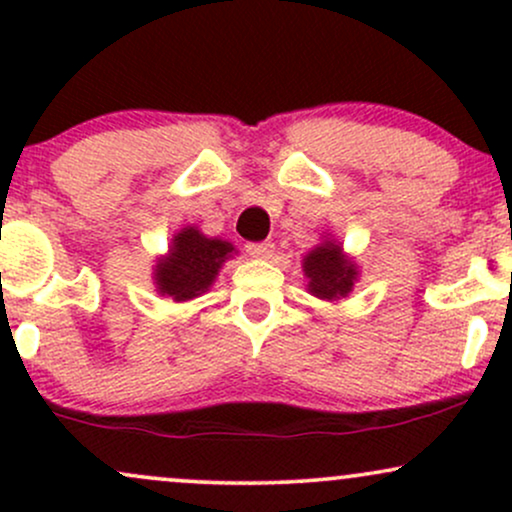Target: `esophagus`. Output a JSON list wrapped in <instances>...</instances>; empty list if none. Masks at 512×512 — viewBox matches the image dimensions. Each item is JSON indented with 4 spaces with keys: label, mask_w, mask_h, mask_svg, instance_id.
Returning a JSON list of instances; mask_svg holds the SVG:
<instances>
[{
    "label": "esophagus",
    "mask_w": 512,
    "mask_h": 512,
    "mask_svg": "<svg viewBox=\"0 0 512 512\" xmlns=\"http://www.w3.org/2000/svg\"><path fill=\"white\" fill-rule=\"evenodd\" d=\"M245 250H248V255L252 257H272L274 245L269 243V240H262V243H248Z\"/></svg>",
    "instance_id": "34e87169"
}]
</instances>
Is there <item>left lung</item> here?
<instances>
[{
	"label": "left lung",
	"instance_id": "left-lung-1",
	"mask_svg": "<svg viewBox=\"0 0 512 512\" xmlns=\"http://www.w3.org/2000/svg\"><path fill=\"white\" fill-rule=\"evenodd\" d=\"M303 272L310 279V293H315L317 298H327V301L346 296L356 279L354 264L346 260L342 248L330 243V240L317 245L315 250L305 255Z\"/></svg>",
	"mask_w": 512,
	"mask_h": 512
}]
</instances>
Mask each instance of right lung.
Here are the masks:
<instances>
[{"label":"right lung","mask_w":512,"mask_h":512,"mask_svg":"<svg viewBox=\"0 0 512 512\" xmlns=\"http://www.w3.org/2000/svg\"><path fill=\"white\" fill-rule=\"evenodd\" d=\"M233 245L219 238H204L197 228H182L173 238L166 260L156 264V284L175 301H190L211 286Z\"/></svg>","instance_id":"right-lung-1"}]
</instances>
